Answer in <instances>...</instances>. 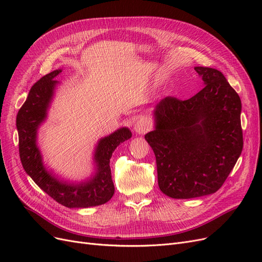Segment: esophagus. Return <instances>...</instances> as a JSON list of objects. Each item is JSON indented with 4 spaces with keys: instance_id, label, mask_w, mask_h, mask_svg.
I'll use <instances>...</instances> for the list:
<instances>
[{
    "instance_id": "34e87169",
    "label": "esophagus",
    "mask_w": 262,
    "mask_h": 262,
    "mask_svg": "<svg viewBox=\"0 0 262 262\" xmlns=\"http://www.w3.org/2000/svg\"><path fill=\"white\" fill-rule=\"evenodd\" d=\"M150 128L149 122L146 120V119H140L139 121L136 122L134 124V131H136L138 134H145Z\"/></svg>"
}]
</instances>
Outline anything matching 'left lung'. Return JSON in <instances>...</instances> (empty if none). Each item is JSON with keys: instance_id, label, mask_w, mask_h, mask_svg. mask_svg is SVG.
Returning a JSON list of instances; mask_svg holds the SVG:
<instances>
[{"instance_id": "left-lung-1", "label": "left lung", "mask_w": 262, "mask_h": 262, "mask_svg": "<svg viewBox=\"0 0 262 262\" xmlns=\"http://www.w3.org/2000/svg\"><path fill=\"white\" fill-rule=\"evenodd\" d=\"M204 87L187 100L155 106L145 140L156 157L158 186L173 199L216 192L243 150L242 101L220 71L195 67Z\"/></svg>"}]
</instances>
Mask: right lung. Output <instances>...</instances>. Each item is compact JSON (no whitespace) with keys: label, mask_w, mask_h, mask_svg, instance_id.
Returning a JSON list of instances; mask_svg holds the SVG:
<instances>
[{"label":"right lung","mask_w":262,"mask_h":262,"mask_svg":"<svg viewBox=\"0 0 262 262\" xmlns=\"http://www.w3.org/2000/svg\"><path fill=\"white\" fill-rule=\"evenodd\" d=\"M61 72V69L55 70L35 83L19 109L16 118L19 157L27 175L58 203L70 209L96 207L108 202L115 193L110 158L117 146L129 140L132 133L128 128H120L98 141L94 152L95 173L87 180L70 182L54 176L43 165L37 134L47 119L54 90L59 84L55 77Z\"/></svg>","instance_id":"obj_1"}]
</instances>
